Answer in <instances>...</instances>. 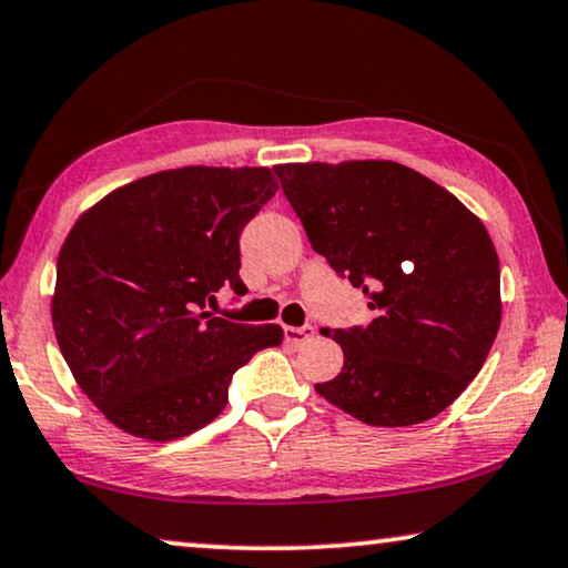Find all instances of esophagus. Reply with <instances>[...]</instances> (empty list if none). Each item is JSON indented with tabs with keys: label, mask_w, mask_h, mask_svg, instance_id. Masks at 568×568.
<instances>
[{
	"label": "esophagus",
	"mask_w": 568,
	"mask_h": 568,
	"mask_svg": "<svg viewBox=\"0 0 568 568\" xmlns=\"http://www.w3.org/2000/svg\"><path fill=\"white\" fill-rule=\"evenodd\" d=\"M284 335L286 341H290L292 345H302L312 341V335H315V327L312 325H302V327H284Z\"/></svg>",
	"instance_id": "34e87169"
}]
</instances>
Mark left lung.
Returning <instances> with one entry per match:
<instances>
[{
	"label": "left lung",
	"mask_w": 568,
	"mask_h": 568,
	"mask_svg": "<svg viewBox=\"0 0 568 568\" xmlns=\"http://www.w3.org/2000/svg\"><path fill=\"white\" fill-rule=\"evenodd\" d=\"M274 171L312 248L374 310L364 327H323L343 348V368L315 389L366 425L407 427L443 413L479 374L503 317L487 227L394 161Z\"/></svg>",
	"instance_id": "left-lung-1"
}]
</instances>
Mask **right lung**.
I'll return each instance as SVG.
<instances>
[{"label":"right lung","instance_id":"1","mask_svg":"<svg viewBox=\"0 0 568 568\" xmlns=\"http://www.w3.org/2000/svg\"><path fill=\"white\" fill-rule=\"evenodd\" d=\"M271 169L186 166L114 189L77 220L55 266V341L73 379L120 430L192 435L223 413L237 368L278 325L204 312L241 282V233L276 194Z\"/></svg>","mask_w":568,"mask_h":568}]
</instances>
